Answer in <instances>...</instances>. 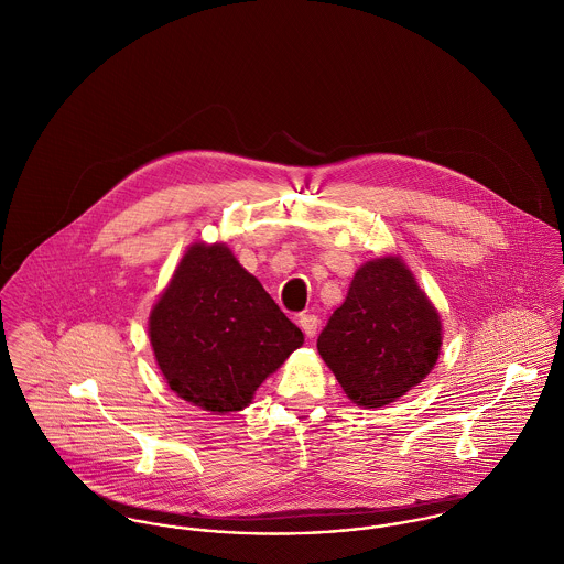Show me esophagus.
Here are the masks:
<instances>
[{
	"label": "esophagus",
	"instance_id": "esophagus-1",
	"mask_svg": "<svg viewBox=\"0 0 564 564\" xmlns=\"http://www.w3.org/2000/svg\"><path fill=\"white\" fill-rule=\"evenodd\" d=\"M300 327L304 329V334L308 338H313L317 334V329H319V317L317 315H302L300 317Z\"/></svg>",
	"mask_w": 564,
	"mask_h": 564
}]
</instances>
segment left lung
Here are the masks:
<instances>
[{
  "label": "left lung",
  "instance_id": "8db88e82",
  "mask_svg": "<svg viewBox=\"0 0 564 564\" xmlns=\"http://www.w3.org/2000/svg\"><path fill=\"white\" fill-rule=\"evenodd\" d=\"M317 349L351 402L382 408L436 365L441 319L400 258H378L356 271Z\"/></svg>",
  "mask_w": 564,
  "mask_h": 564
}]
</instances>
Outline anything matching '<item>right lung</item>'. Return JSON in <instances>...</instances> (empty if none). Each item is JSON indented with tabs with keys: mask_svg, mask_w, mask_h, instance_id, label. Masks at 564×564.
Returning <instances> with one entry per match:
<instances>
[{
	"mask_svg": "<svg viewBox=\"0 0 564 564\" xmlns=\"http://www.w3.org/2000/svg\"><path fill=\"white\" fill-rule=\"evenodd\" d=\"M171 391L215 414L242 410L304 343L262 284L221 245H193L150 317Z\"/></svg>",
	"mask_w": 564,
	"mask_h": 564,
	"instance_id": "add662e5",
	"label": "right lung"
}]
</instances>
